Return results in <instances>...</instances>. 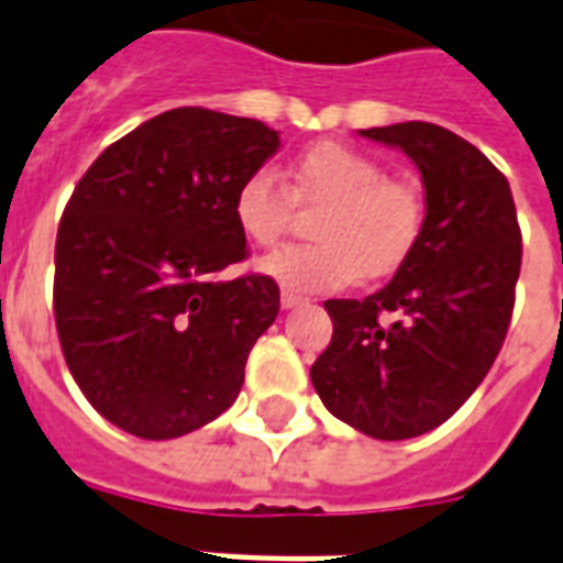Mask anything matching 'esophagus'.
<instances>
[{
    "instance_id": "34e87169",
    "label": "esophagus",
    "mask_w": 563,
    "mask_h": 563,
    "mask_svg": "<svg viewBox=\"0 0 563 563\" xmlns=\"http://www.w3.org/2000/svg\"><path fill=\"white\" fill-rule=\"evenodd\" d=\"M280 303H283V309H295V307H303V303H307V298H303V295H298V291L283 289Z\"/></svg>"
}]
</instances>
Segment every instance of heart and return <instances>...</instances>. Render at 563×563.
<instances>
[{
	"mask_svg": "<svg viewBox=\"0 0 563 563\" xmlns=\"http://www.w3.org/2000/svg\"><path fill=\"white\" fill-rule=\"evenodd\" d=\"M295 201L324 207L312 236L263 260V272L291 291H333L356 277H388L418 247L427 203L411 184L391 180L376 157L344 143H316L289 166V187L272 169L251 172L233 192V221L251 245L286 233Z\"/></svg>",
	"mask_w": 563,
	"mask_h": 563,
	"instance_id": "heart-1",
	"label": "heart"
}]
</instances>
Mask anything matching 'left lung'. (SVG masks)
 <instances>
[{
	"instance_id": "8db88e82",
	"label": "left lung",
	"mask_w": 563,
	"mask_h": 563,
	"mask_svg": "<svg viewBox=\"0 0 563 563\" xmlns=\"http://www.w3.org/2000/svg\"><path fill=\"white\" fill-rule=\"evenodd\" d=\"M362 136L409 154L427 189L418 247L365 300H327L333 339L309 371L335 418L379 441L441 427L506 342L520 277V224L506 175L432 122Z\"/></svg>"
}]
</instances>
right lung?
I'll list each match as a JSON object with an SVG mask.
<instances>
[{"instance_id":"right-lung-1","label":"right lung","mask_w":563,"mask_h":563,"mask_svg":"<svg viewBox=\"0 0 563 563\" xmlns=\"http://www.w3.org/2000/svg\"><path fill=\"white\" fill-rule=\"evenodd\" d=\"M277 148L256 119L175 108L78 180L57 228L55 324L69 374L113 427L180 438L239 397L280 289L219 274L247 256L233 192Z\"/></svg>"}]
</instances>
